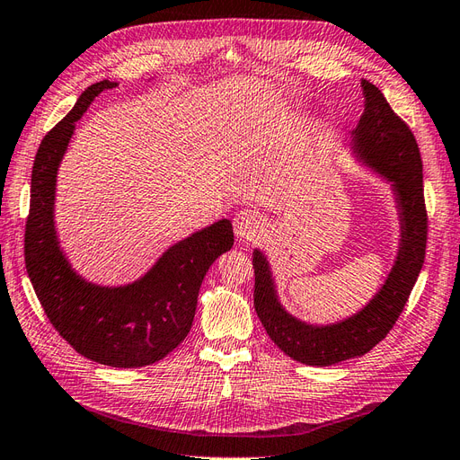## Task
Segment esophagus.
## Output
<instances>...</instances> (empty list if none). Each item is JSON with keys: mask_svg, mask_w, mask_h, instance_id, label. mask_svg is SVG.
<instances>
[{"mask_svg": "<svg viewBox=\"0 0 460 460\" xmlns=\"http://www.w3.org/2000/svg\"><path fill=\"white\" fill-rule=\"evenodd\" d=\"M263 228V218L252 208H242L234 218V230L235 235H240L242 240H252Z\"/></svg>", "mask_w": 460, "mask_h": 460, "instance_id": "34e87169", "label": "esophagus"}]
</instances>
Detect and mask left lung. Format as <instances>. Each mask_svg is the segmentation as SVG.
Segmentation results:
<instances>
[{"mask_svg": "<svg viewBox=\"0 0 460 460\" xmlns=\"http://www.w3.org/2000/svg\"><path fill=\"white\" fill-rule=\"evenodd\" d=\"M362 86L366 111L354 131V143L359 156L394 183L402 218L399 259L381 292L358 315L339 325H305L280 307L265 257L259 252L253 255L255 312L270 341L296 362L307 366H331L362 356L387 337L402 314L426 259L428 210L416 137L376 84L362 81Z\"/></svg>", "mask_w": 460, "mask_h": 460, "instance_id": "1", "label": "left lung"}]
</instances>
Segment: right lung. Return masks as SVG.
Instances as JSON below:
<instances>
[{
	"label": "right lung",
	"instance_id": "1",
	"mask_svg": "<svg viewBox=\"0 0 460 460\" xmlns=\"http://www.w3.org/2000/svg\"><path fill=\"white\" fill-rule=\"evenodd\" d=\"M116 83L86 89L69 114L46 133L34 158L31 208L24 225V263L54 329L81 356L111 367H143L188 337L197 294L213 261L234 245L230 220H220L176 243L135 284L101 288L71 270L54 230L59 160L93 98Z\"/></svg>",
	"mask_w": 460,
	"mask_h": 460
}]
</instances>
